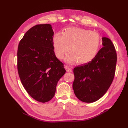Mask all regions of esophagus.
<instances>
[{
	"instance_id": "34e87169",
	"label": "esophagus",
	"mask_w": 128,
	"mask_h": 128,
	"mask_svg": "<svg viewBox=\"0 0 128 128\" xmlns=\"http://www.w3.org/2000/svg\"><path fill=\"white\" fill-rule=\"evenodd\" d=\"M65 69L68 72H72V67L69 66H65Z\"/></svg>"
}]
</instances>
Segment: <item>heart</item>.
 <instances>
[{
    "label": "heart",
    "mask_w": 128,
    "mask_h": 128,
    "mask_svg": "<svg viewBox=\"0 0 128 128\" xmlns=\"http://www.w3.org/2000/svg\"><path fill=\"white\" fill-rule=\"evenodd\" d=\"M101 37L97 32L81 28H70L63 33H56L53 38V46L56 56L66 58L69 62L76 61L78 64L90 62L96 56L101 44Z\"/></svg>",
    "instance_id": "obj_1"
}]
</instances>
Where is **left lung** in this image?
<instances>
[{"instance_id":"1","label":"left lung","mask_w":128,"mask_h":128,"mask_svg":"<svg viewBox=\"0 0 128 128\" xmlns=\"http://www.w3.org/2000/svg\"><path fill=\"white\" fill-rule=\"evenodd\" d=\"M103 47L88 63L74 69L72 88L81 101L94 102L100 98L110 88L114 77L116 53L110 40L102 38Z\"/></svg>"}]
</instances>
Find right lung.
<instances>
[{
    "instance_id": "right-lung-1",
    "label": "right lung",
    "mask_w": 128,
    "mask_h": 128,
    "mask_svg": "<svg viewBox=\"0 0 128 128\" xmlns=\"http://www.w3.org/2000/svg\"><path fill=\"white\" fill-rule=\"evenodd\" d=\"M54 32L50 24H40L26 32L18 44V70L27 92L45 103L54 97L56 86L66 72L54 52Z\"/></svg>"
}]
</instances>
